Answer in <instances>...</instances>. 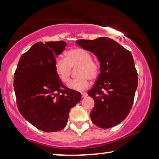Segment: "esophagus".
<instances>
[{
    "label": "esophagus",
    "mask_w": 159,
    "mask_h": 159,
    "mask_svg": "<svg viewBox=\"0 0 159 159\" xmlns=\"http://www.w3.org/2000/svg\"><path fill=\"white\" fill-rule=\"evenodd\" d=\"M88 96V93H82V98H85Z\"/></svg>",
    "instance_id": "34e87169"
}]
</instances>
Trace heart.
Segmentation results:
<instances>
[{"instance_id":"1","label":"heart","mask_w":159,"mask_h":159,"mask_svg":"<svg viewBox=\"0 0 159 159\" xmlns=\"http://www.w3.org/2000/svg\"><path fill=\"white\" fill-rule=\"evenodd\" d=\"M55 71L63 82L69 80L72 68L79 66L77 79L71 80L68 87L71 90L82 91L89 87V79L95 80L100 72L99 64L92 59V56L86 50L73 48L66 53V58H58L55 61Z\"/></svg>"}]
</instances>
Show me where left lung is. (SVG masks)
Here are the masks:
<instances>
[{
	"label": "left lung",
	"instance_id": "1",
	"mask_svg": "<svg viewBox=\"0 0 159 159\" xmlns=\"http://www.w3.org/2000/svg\"><path fill=\"white\" fill-rule=\"evenodd\" d=\"M77 44L94 53L100 63V75L88 94L95 101L92 121L108 129L127 116L138 88V73L132 53L108 38L78 40Z\"/></svg>",
	"mask_w": 159,
	"mask_h": 159
}]
</instances>
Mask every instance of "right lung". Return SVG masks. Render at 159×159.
I'll return each instance as SVG.
<instances>
[{
  "mask_svg": "<svg viewBox=\"0 0 159 159\" xmlns=\"http://www.w3.org/2000/svg\"><path fill=\"white\" fill-rule=\"evenodd\" d=\"M66 46L64 41L35 43L21 56L14 74L19 112L44 132L64 129L70 109L81 100V93L66 88L55 71L56 57Z\"/></svg>",
  "mask_w": 159,
  "mask_h": 159,
  "instance_id": "obj_1",
  "label": "right lung"
}]
</instances>
